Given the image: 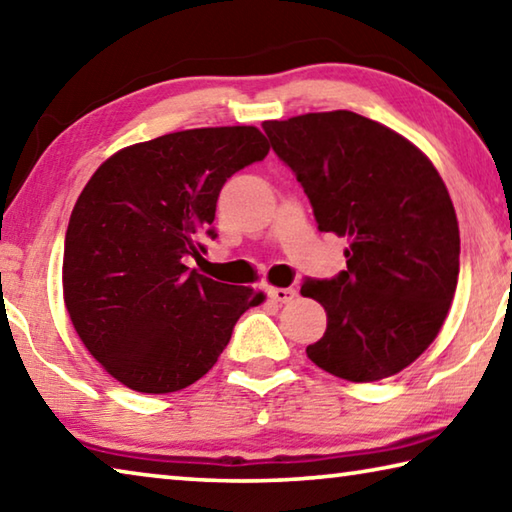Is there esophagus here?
<instances>
[{
	"label": "esophagus",
	"instance_id": "obj_1",
	"mask_svg": "<svg viewBox=\"0 0 512 512\" xmlns=\"http://www.w3.org/2000/svg\"><path fill=\"white\" fill-rule=\"evenodd\" d=\"M293 296H296V291H293V289H280V287L268 289V298L275 300V302H291Z\"/></svg>",
	"mask_w": 512,
	"mask_h": 512
}]
</instances>
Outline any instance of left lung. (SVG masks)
<instances>
[{
	"instance_id": "obj_1",
	"label": "left lung",
	"mask_w": 512,
	"mask_h": 512,
	"mask_svg": "<svg viewBox=\"0 0 512 512\" xmlns=\"http://www.w3.org/2000/svg\"><path fill=\"white\" fill-rule=\"evenodd\" d=\"M296 173L320 232L348 239V268L305 280L327 311L307 357L348 381L395 375L429 348L458 282L456 212L431 160L400 133L350 110L264 121Z\"/></svg>"
}]
</instances>
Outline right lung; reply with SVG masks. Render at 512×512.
Masks as SVG:
<instances>
[{"label": "right lung", "mask_w": 512, "mask_h": 512, "mask_svg": "<svg viewBox=\"0 0 512 512\" xmlns=\"http://www.w3.org/2000/svg\"><path fill=\"white\" fill-rule=\"evenodd\" d=\"M266 153L255 126L194 128L126 146L85 185L65 235V307L85 348L124 386L160 395L194 384L239 316L264 302L185 259L216 237L225 180Z\"/></svg>", "instance_id": "1"}]
</instances>
